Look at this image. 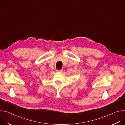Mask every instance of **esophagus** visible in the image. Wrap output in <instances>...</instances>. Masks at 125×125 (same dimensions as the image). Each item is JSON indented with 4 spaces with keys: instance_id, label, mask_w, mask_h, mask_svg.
I'll return each instance as SVG.
<instances>
[{
    "instance_id": "34e87169",
    "label": "esophagus",
    "mask_w": 125,
    "mask_h": 125,
    "mask_svg": "<svg viewBox=\"0 0 125 125\" xmlns=\"http://www.w3.org/2000/svg\"><path fill=\"white\" fill-rule=\"evenodd\" d=\"M56 71L57 72H62L63 70H57Z\"/></svg>"
}]
</instances>
